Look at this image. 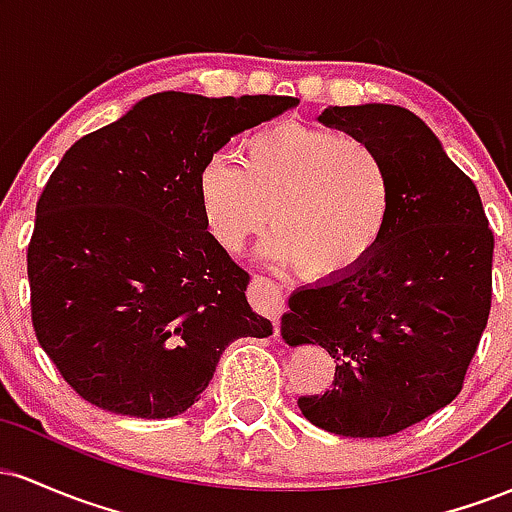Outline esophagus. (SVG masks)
<instances>
[{
	"mask_svg": "<svg viewBox=\"0 0 512 512\" xmlns=\"http://www.w3.org/2000/svg\"><path fill=\"white\" fill-rule=\"evenodd\" d=\"M250 301L260 313L272 317L274 325L279 327V317L284 313L286 305V293L276 281L267 279V276H255L250 289Z\"/></svg>",
	"mask_w": 512,
	"mask_h": 512,
	"instance_id": "esophagus-1",
	"label": "esophagus"
}]
</instances>
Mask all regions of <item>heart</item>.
I'll list each match as a JSON object with an SVG mask.
<instances>
[{"mask_svg": "<svg viewBox=\"0 0 512 512\" xmlns=\"http://www.w3.org/2000/svg\"><path fill=\"white\" fill-rule=\"evenodd\" d=\"M236 161L209 158L195 182L219 248L240 252L269 216L264 255L279 267L301 264L315 281L342 279L378 250L395 187L383 156L361 137L284 120L248 134Z\"/></svg>", "mask_w": 512, "mask_h": 512, "instance_id": "b5f03b06", "label": "heart"}]
</instances>
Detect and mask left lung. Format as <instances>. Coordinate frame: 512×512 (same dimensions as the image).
<instances>
[{
  "mask_svg": "<svg viewBox=\"0 0 512 512\" xmlns=\"http://www.w3.org/2000/svg\"><path fill=\"white\" fill-rule=\"evenodd\" d=\"M317 120L383 156L395 207L361 267L291 293L281 337L337 361L325 395L298 399L310 424L346 438L392 436L460 395L489 320L493 233L474 182L411 110L330 105Z\"/></svg>",
  "mask_w": 512,
  "mask_h": 512,
  "instance_id": "1",
  "label": "left lung"
}]
</instances>
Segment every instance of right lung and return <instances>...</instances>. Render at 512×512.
<instances>
[{"mask_svg":"<svg viewBox=\"0 0 512 512\" xmlns=\"http://www.w3.org/2000/svg\"><path fill=\"white\" fill-rule=\"evenodd\" d=\"M296 105L163 91L62 156L35 207L31 315L86 402L170 419L207 390L228 344L272 334L245 298L250 274L209 236L195 182L231 137Z\"/></svg>","mask_w":512,"mask_h":512,"instance_id":"add662e5","label":"right lung"}]
</instances>
